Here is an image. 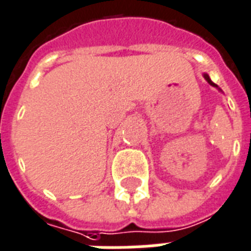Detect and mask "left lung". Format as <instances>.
Here are the masks:
<instances>
[{"instance_id":"obj_1","label":"left lung","mask_w":251,"mask_h":251,"mask_svg":"<svg viewBox=\"0 0 251 251\" xmlns=\"http://www.w3.org/2000/svg\"><path fill=\"white\" fill-rule=\"evenodd\" d=\"M203 76H204V79H206V80H207V82H208V83H210V84H211V86H214V87H216V88H218V90H219V91H220V92H223V91H222V90H220V88H219V86H218V84H215V83H214V82H212V80H211V79H210V76H208V74H207V73H203Z\"/></svg>"}]
</instances>
